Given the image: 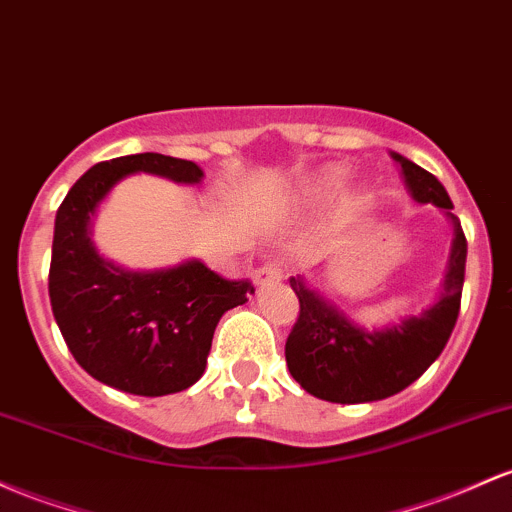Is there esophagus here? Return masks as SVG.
<instances>
[{"label":"esophagus","instance_id":"1","mask_svg":"<svg viewBox=\"0 0 512 512\" xmlns=\"http://www.w3.org/2000/svg\"><path fill=\"white\" fill-rule=\"evenodd\" d=\"M255 284L262 286V284H269V282H279L282 279V269H279L277 265H265L260 269H255Z\"/></svg>","mask_w":512,"mask_h":512}]
</instances>
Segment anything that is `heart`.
Returning a JSON list of instances; mask_svg holds the SVG:
<instances>
[{
  "label": "heart",
  "instance_id": "obj_1",
  "mask_svg": "<svg viewBox=\"0 0 512 512\" xmlns=\"http://www.w3.org/2000/svg\"><path fill=\"white\" fill-rule=\"evenodd\" d=\"M338 184H340V172L338 170H330V172H325L323 177L318 179V192L328 194V192H333V189L338 187Z\"/></svg>",
  "mask_w": 512,
  "mask_h": 512
}]
</instances>
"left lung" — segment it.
Segmentation results:
<instances>
[{"mask_svg":"<svg viewBox=\"0 0 512 512\" xmlns=\"http://www.w3.org/2000/svg\"><path fill=\"white\" fill-rule=\"evenodd\" d=\"M401 165L408 194L418 204L445 211L452 223V247L437 299L418 316L364 328L303 277H291L299 296V318L286 340V367L303 391L330 403H372L411 386L445 350L462 301L466 238L452 213L447 189L408 157L391 153Z\"/></svg>","mask_w":512,"mask_h":512,"instance_id":"left-lung-1","label":"left lung"}]
</instances>
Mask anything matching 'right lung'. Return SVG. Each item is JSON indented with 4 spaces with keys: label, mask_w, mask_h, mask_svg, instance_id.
Listing matches in <instances>:
<instances>
[{
    "label": "right lung",
    "mask_w": 512,
    "mask_h": 512,
    "mask_svg": "<svg viewBox=\"0 0 512 512\" xmlns=\"http://www.w3.org/2000/svg\"><path fill=\"white\" fill-rule=\"evenodd\" d=\"M138 172L174 184L204 179L196 162L160 153L123 155L84 172L55 213L48 294L84 372L111 389L167 396L201 379L218 320L255 289L194 257L140 272L106 260L92 240L94 216L111 189Z\"/></svg>",
    "instance_id": "1"
}]
</instances>
